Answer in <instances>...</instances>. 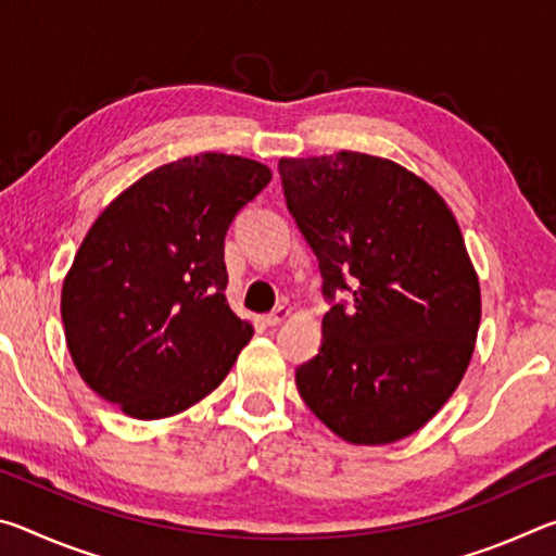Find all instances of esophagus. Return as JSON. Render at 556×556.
Listing matches in <instances>:
<instances>
[{"label":"esophagus","instance_id":"obj_1","mask_svg":"<svg viewBox=\"0 0 556 556\" xmlns=\"http://www.w3.org/2000/svg\"><path fill=\"white\" fill-rule=\"evenodd\" d=\"M289 314H291L289 306H277L275 312L265 316V324H267V326H279L281 321H287Z\"/></svg>","mask_w":556,"mask_h":556}]
</instances>
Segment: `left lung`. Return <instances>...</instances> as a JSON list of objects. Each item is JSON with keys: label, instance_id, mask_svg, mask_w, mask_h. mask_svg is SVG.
Listing matches in <instances>:
<instances>
[{"label": "left lung", "instance_id": "1", "mask_svg": "<svg viewBox=\"0 0 556 556\" xmlns=\"http://www.w3.org/2000/svg\"><path fill=\"white\" fill-rule=\"evenodd\" d=\"M279 176L331 301L318 355L296 368L301 400L351 444L414 434L458 388L481 324L454 213L425 178L361 152L279 159Z\"/></svg>", "mask_w": 556, "mask_h": 556}]
</instances>
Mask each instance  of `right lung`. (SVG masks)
I'll list each match as a JSON object with an SVG mask.
<instances>
[{"mask_svg": "<svg viewBox=\"0 0 556 556\" xmlns=\"http://www.w3.org/2000/svg\"><path fill=\"white\" fill-rule=\"evenodd\" d=\"M269 181L265 164L205 152L154 168L98 215L61 291L65 343L92 392L162 419L225 380L252 338L225 299V232Z\"/></svg>", "mask_w": 556, "mask_h": 556, "instance_id": "obj_1", "label": "right lung"}]
</instances>
